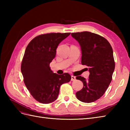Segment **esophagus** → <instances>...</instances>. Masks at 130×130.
<instances>
[{
  "instance_id": "34e87169",
  "label": "esophagus",
  "mask_w": 130,
  "mask_h": 130,
  "mask_svg": "<svg viewBox=\"0 0 130 130\" xmlns=\"http://www.w3.org/2000/svg\"><path fill=\"white\" fill-rule=\"evenodd\" d=\"M75 79H76V77H75V76H73V75L71 76V81L75 80Z\"/></svg>"
}]
</instances>
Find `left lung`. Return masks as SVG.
<instances>
[{"instance_id":"obj_1","label":"left lung","mask_w":130,"mask_h":130,"mask_svg":"<svg viewBox=\"0 0 130 130\" xmlns=\"http://www.w3.org/2000/svg\"><path fill=\"white\" fill-rule=\"evenodd\" d=\"M71 36L81 47L82 64L88 67L89 79L78 76L83 83L76 98L84 103L100 98L106 92L112 79L115 68L113 50L108 41L101 36L90 32L72 33Z\"/></svg>"}]
</instances>
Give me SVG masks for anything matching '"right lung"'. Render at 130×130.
<instances>
[{
  "mask_svg": "<svg viewBox=\"0 0 130 130\" xmlns=\"http://www.w3.org/2000/svg\"><path fill=\"white\" fill-rule=\"evenodd\" d=\"M70 33H50L35 37L29 43L21 63V72L24 84L31 94L41 103L55 101L60 87L70 81V74L54 73L50 63L56 56L59 43Z\"/></svg>",
  "mask_w": 130,
  "mask_h": 130,
  "instance_id": "1",
  "label": "right lung"
}]
</instances>
